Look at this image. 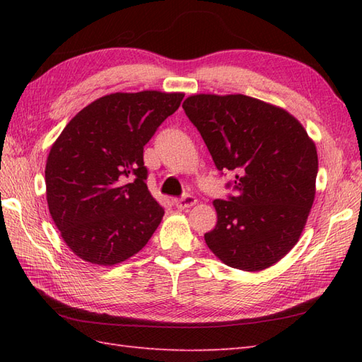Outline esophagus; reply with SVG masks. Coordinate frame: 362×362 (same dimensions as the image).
<instances>
[{"mask_svg": "<svg viewBox=\"0 0 362 362\" xmlns=\"http://www.w3.org/2000/svg\"><path fill=\"white\" fill-rule=\"evenodd\" d=\"M196 202H197V199L193 194H185L179 199H175V206L180 210H185V209H191V206L196 205Z\"/></svg>", "mask_w": 362, "mask_h": 362, "instance_id": "esophagus-1", "label": "esophagus"}]
</instances>
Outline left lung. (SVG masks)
Returning a JSON list of instances; mask_svg holds the SVG:
<instances>
[{"label": "left lung", "instance_id": "obj_1", "mask_svg": "<svg viewBox=\"0 0 362 362\" xmlns=\"http://www.w3.org/2000/svg\"><path fill=\"white\" fill-rule=\"evenodd\" d=\"M183 110L236 191L213 202L205 243L222 263L263 271L297 244L316 194V144L286 110L245 95H193Z\"/></svg>", "mask_w": 362, "mask_h": 362}]
</instances>
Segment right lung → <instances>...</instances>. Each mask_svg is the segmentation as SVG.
Here are the masks:
<instances>
[{"mask_svg": "<svg viewBox=\"0 0 362 362\" xmlns=\"http://www.w3.org/2000/svg\"><path fill=\"white\" fill-rule=\"evenodd\" d=\"M183 96L156 90L103 96L83 107L51 146L46 201L79 258L118 264L157 230L165 210L146 185L143 149Z\"/></svg>", "mask_w": 362, "mask_h": 362, "instance_id": "add662e5", "label": "right lung"}]
</instances>
